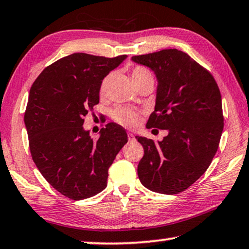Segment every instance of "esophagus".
<instances>
[{"label": "esophagus", "mask_w": 249, "mask_h": 249, "mask_svg": "<svg viewBox=\"0 0 249 249\" xmlns=\"http://www.w3.org/2000/svg\"><path fill=\"white\" fill-rule=\"evenodd\" d=\"M128 141H133L134 140V134H133V133H128Z\"/></svg>", "instance_id": "1"}]
</instances>
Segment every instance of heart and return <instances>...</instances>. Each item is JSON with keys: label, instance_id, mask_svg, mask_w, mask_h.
Returning a JSON list of instances; mask_svg holds the SVG:
<instances>
[{"label": "heart", "instance_id": "heart-1", "mask_svg": "<svg viewBox=\"0 0 249 249\" xmlns=\"http://www.w3.org/2000/svg\"><path fill=\"white\" fill-rule=\"evenodd\" d=\"M146 75H151V72L148 71L147 69L143 68V67H136V68L132 70V78L134 81ZM107 81H108V79L106 78L102 85V91L105 90ZM113 117L117 123L126 126V127H134V126H136L137 123H139L140 120L139 114H137L135 110L127 108V107H118V108L114 112Z\"/></svg>", "mask_w": 249, "mask_h": 249}]
</instances>
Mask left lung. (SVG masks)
I'll list each match as a JSON object with an SVG mask.
<instances>
[{"label":"left lung","instance_id":"8db88e82","mask_svg":"<svg viewBox=\"0 0 249 249\" xmlns=\"http://www.w3.org/2000/svg\"><path fill=\"white\" fill-rule=\"evenodd\" d=\"M132 60L158 80L146 127L168 129L158 143L135 136L144 148L137 174L148 190L179 194L206 172L218 150L224 129L220 90L211 73L183 51L165 49Z\"/></svg>","mask_w":249,"mask_h":249}]
</instances>
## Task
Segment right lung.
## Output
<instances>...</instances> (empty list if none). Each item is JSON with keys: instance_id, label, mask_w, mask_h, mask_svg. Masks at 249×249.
<instances>
[{"instance_id": "right-lung-1", "label": "right lung", "mask_w": 249, "mask_h": 249, "mask_svg": "<svg viewBox=\"0 0 249 249\" xmlns=\"http://www.w3.org/2000/svg\"><path fill=\"white\" fill-rule=\"evenodd\" d=\"M126 58L69 54L47 67L30 89L24 124L32 160L44 179L70 199L102 192L109 166L127 143L125 129L116 123L105 125L97 141L83 126L99 103L103 79Z\"/></svg>"}]
</instances>
